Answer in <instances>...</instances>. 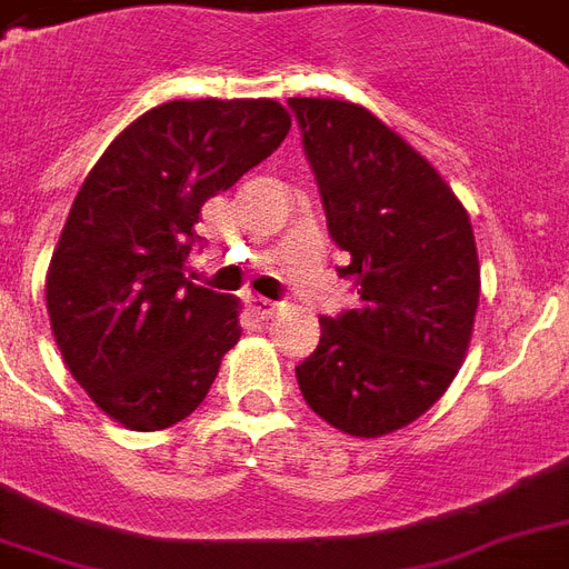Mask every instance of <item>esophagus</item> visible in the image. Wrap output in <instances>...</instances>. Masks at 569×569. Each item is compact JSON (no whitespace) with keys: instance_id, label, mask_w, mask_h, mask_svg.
I'll list each match as a JSON object with an SVG mask.
<instances>
[{"instance_id":"1","label":"esophagus","mask_w":569,"mask_h":569,"mask_svg":"<svg viewBox=\"0 0 569 569\" xmlns=\"http://www.w3.org/2000/svg\"><path fill=\"white\" fill-rule=\"evenodd\" d=\"M248 310L253 312V316H257L259 321H268V319H271V316H274L277 303L266 301V298H250V301H248Z\"/></svg>"}]
</instances>
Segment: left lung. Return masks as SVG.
I'll list each match as a JSON object with an SVG mask.
<instances>
[{"label":"left lung","instance_id":"1","mask_svg":"<svg viewBox=\"0 0 569 569\" xmlns=\"http://www.w3.org/2000/svg\"><path fill=\"white\" fill-rule=\"evenodd\" d=\"M330 239L360 303L325 316L295 366L307 405L351 437L398 431L446 392L478 310L476 236L440 173L355 102L292 97Z\"/></svg>","mask_w":569,"mask_h":569}]
</instances>
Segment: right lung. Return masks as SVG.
Wrapping results in <instances>:
<instances>
[{
  "label": "right lung",
  "instance_id": "obj_1",
  "mask_svg": "<svg viewBox=\"0 0 569 569\" xmlns=\"http://www.w3.org/2000/svg\"><path fill=\"white\" fill-rule=\"evenodd\" d=\"M274 100H173L127 127L76 194L47 274L79 387L132 431L177 425L241 337L239 303L186 277L200 206L274 153Z\"/></svg>",
  "mask_w": 569,
  "mask_h": 569
}]
</instances>
